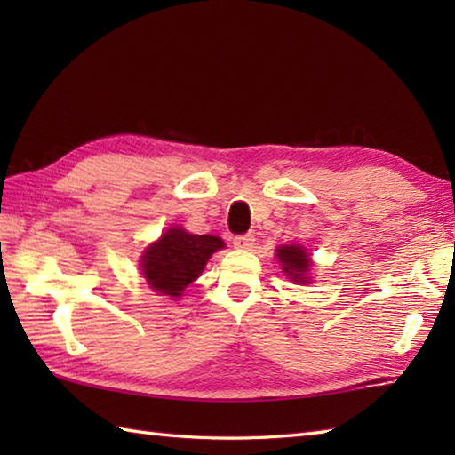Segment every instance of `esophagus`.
Here are the masks:
<instances>
[{"instance_id":"34e87169","label":"esophagus","mask_w":455,"mask_h":455,"mask_svg":"<svg viewBox=\"0 0 455 455\" xmlns=\"http://www.w3.org/2000/svg\"><path fill=\"white\" fill-rule=\"evenodd\" d=\"M254 235H240V236H236L235 238V248H238V250H250L254 246Z\"/></svg>"}]
</instances>
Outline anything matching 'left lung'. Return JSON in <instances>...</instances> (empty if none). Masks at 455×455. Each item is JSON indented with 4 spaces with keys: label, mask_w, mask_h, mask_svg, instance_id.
Masks as SVG:
<instances>
[{
    "label": "left lung",
    "mask_w": 455,
    "mask_h": 455,
    "mask_svg": "<svg viewBox=\"0 0 455 455\" xmlns=\"http://www.w3.org/2000/svg\"><path fill=\"white\" fill-rule=\"evenodd\" d=\"M275 256L282 264L283 274L291 279L295 283H311V277H308V272H311L313 262L311 256H308L307 250L299 244H287V246H279L275 250Z\"/></svg>",
    "instance_id": "1"
}]
</instances>
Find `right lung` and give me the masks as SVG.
Instances as JSON below:
<instances>
[{"instance_id":"add662e5","label":"right lung","mask_w":455,"mask_h":455,"mask_svg":"<svg viewBox=\"0 0 455 455\" xmlns=\"http://www.w3.org/2000/svg\"><path fill=\"white\" fill-rule=\"evenodd\" d=\"M220 248L225 243L219 236L189 235L180 227L168 228L142 252V277L158 295L180 297Z\"/></svg>"}]
</instances>
